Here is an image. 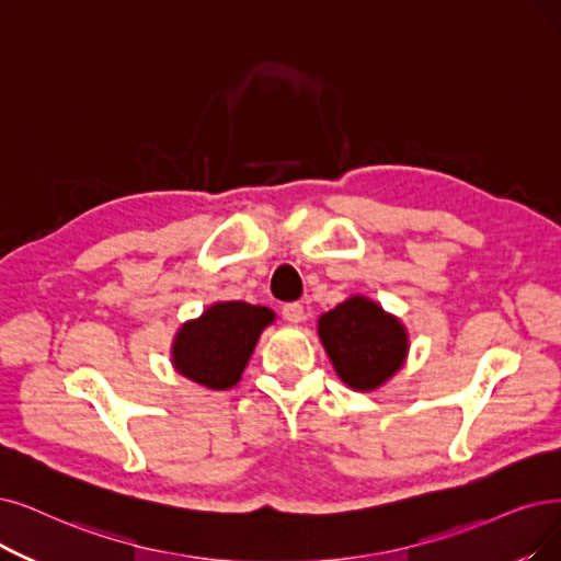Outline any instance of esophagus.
<instances>
[{
    "label": "esophagus",
    "instance_id": "34e87169",
    "mask_svg": "<svg viewBox=\"0 0 561 561\" xmlns=\"http://www.w3.org/2000/svg\"><path fill=\"white\" fill-rule=\"evenodd\" d=\"M283 318H285L287 322H293V324L301 322V320H304V306H301L299 301L285 304V306H283Z\"/></svg>",
    "mask_w": 561,
    "mask_h": 561
}]
</instances>
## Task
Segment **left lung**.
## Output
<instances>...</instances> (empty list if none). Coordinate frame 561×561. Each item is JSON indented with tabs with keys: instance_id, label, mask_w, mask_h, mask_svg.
I'll return each instance as SVG.
<instances>
[{
	"instance_id": "left-lung-1",
	"label": "left lung",
	"mask_w": 561,
	"mask_h": 561,
	"mask_svg": "<svg viewBox=\"0 0 561 561\" xmlns=\"http://www.w3.org/2000/svg\"><path fill=\"white\" fill-rule=\"evenodd\" d=\"M318 333L335 373L356 391L382 387L405 364L410 350L402 322L362 295L324 312Z\"/></svg>"
}]
</instances>
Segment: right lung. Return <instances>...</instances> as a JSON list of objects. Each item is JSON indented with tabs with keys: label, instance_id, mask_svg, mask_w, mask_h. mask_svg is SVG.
<instances>
[{
	"label": "right lung",
	"instance_id": "obj_1",
	"mask_svg": "<svg viewBox=\"0 0 561 561\" xmlns=\"http://www.w3.org/2000/svg\"><path fill=\"white\" fill-rule=\"evenodd\" d=\"M274 320V310L266 306L218 301L176 331L172 366L191 382L226 391L239 382L260 333Z\"/></svg>",
	"mask_w": 561,
	"mask_h": 561
}]
</instances>
